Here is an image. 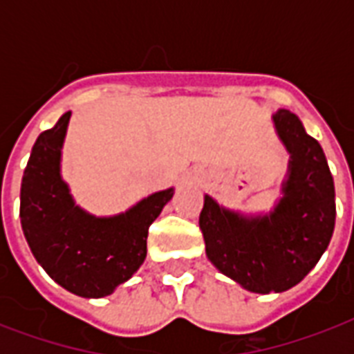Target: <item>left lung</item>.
<instances>
[{"instance_id": "obj_1", "label": "left lung", "mask_w": 354, "mask_h": 354, "mask_svg": "<svg viewBox=\"0 0 354 354\" xmlns=\"http://www.w3.org/2000/svg\"><path fill=\"white\" fill-rule=\"evenodd\" d=\"M288 152L279 198L270 211L230 209L204 194L200 230L215 268L248 292L279 294L316 266L335 232V182L319 143L296 113L272 115Z\"/></svg>"}]
</instances>
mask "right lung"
Here are the masks:
<instances>
[{"label":"right lung","mask_w":354,"mask_h":354,"mask_svg":"<svg viewBox=\"0 0 354 354\" xmlns=\"http://www.w3.org/2000/svg\"><path fill=\"white\" fill-rule=\"evenodd\" d=\"M71 112L41 132L21 178L19 221L30 252L55 283L80 297L110 296L147 257L150 224L174 187L156 191L118 215L97 216L75 202L62 178Z\"/></svg>","instance_id":"obj_1"}]
</instances>
